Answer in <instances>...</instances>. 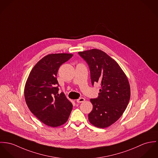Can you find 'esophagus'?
<instances>
[{"label": "esophagus", "instance_id": "34e87169", "mask_svg": "<svg viewBox=\"0 0 158 158\" xmlns=\"http://www.w3.org/2000/svg\"><path fill=\"white\" fill-rule=\"evenodd\" d=\"M85 101V99L84 98H80L77 99L76 101L77 103H82V102H84Z\"/></svg>", "mask_w": 158, "mask_h": 158}]
</instances>
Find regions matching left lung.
Returning <instances> with one entry per match:
<instances>
[{
	"label": "left lung",
	"instance_id": "1",
	"mask_svg": "<svg viewBox=\"0 0 158 158\" xmlns=\"http://www.w3.org/2000/svg\"><path fill=\"white\" fill-rule=\"evenodd\" d=\"M90 71L91 84L100 85L99 96L91 99L93 110L88 114L89 123L98 128H106L123 115L130 98L128 79L118 64L105 52L92 49L79 52Z\"/></svg>",
	"mask_w": 158,
	"mask_h": 158
}]
</instances>
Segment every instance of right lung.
I'll list each match as a JSON object with an SVG mask.
<instances>
[{
	"label": "right lung",
	"mask_w": 158,
	"mask_h": 158,
	"mask_svg": "<svg viewBox=\"0 0 158 158\" xmlns=\"http://www.w3.org/2000/svg\"><path fill=\"white\" fill-rule=\"evenodd\" d=\"M73 55L50 54L40 59L31 71L24 90L27 105L42 123L56 127L66 123L73 105L63 92L58 94L57 74L60 66Z\"/></svg>",
	"instance_id": "1"
}]
</instances>
